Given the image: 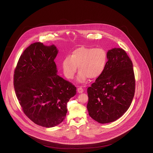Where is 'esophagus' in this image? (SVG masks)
<instances>
[{
    "label": "esophagus",
    "mask_w": 153,
    "mask_h": 153,
    "mask_svg": "<svg viewBox=\"0 0 153 153\" xmlns=\"http://www.w3.org/2000/svg\"><path fill=\"white\" fill-rule=\"evenodd\" d=\"M77 92H78V93H83V89L82 88H81V87L78 88H77Z\"/></svg>",
    "instance_id": "obj_1"
}]
</instances>
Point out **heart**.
<instances>
[{
    "label": "heart",
    "mask_w": 153,
    "mask_h": 153,
    "mask_svg": "<svg viewBox=\"0 0 153 153\" xmlns=\"http://www.w3.org/2000/svg\"><path fill=\"white\" fill-rule=\"evenodd\" d=\"M107 60V53L103 48L82 47L74 50L70 57L64 59L62 68L65 77L73 79L78 67L80 73L77 80L85 83L88 77L90 79L99 77L105 69Z\"/></svg>",
    "instance_id": "1"
}]
</instances>
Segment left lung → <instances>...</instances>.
I'll list each match as a JSON object with an SVG mask.
<instances>
[{"label": "left lung", "instance_id": "1", "mask_svg": "<svg viewBox=\"0 0 153 153\" xmlns=\"http://www.w3.org/2000/svg\"><path fill=\"white\" fill-rule=\"evenodd\" d=\"M107 57L104 71L87 90L89 115L100 123L122 117L131 104L135 89L132 62L126 53L115 48L108 51Z\"/></svg>", "mask_w": 153, "mask_h": 153}]
</instances>
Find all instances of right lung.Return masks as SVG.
<instances>
[{"instance_id":"obj_1","label":"right lung","mask_w":153,"mask_h":153,"mask_svg":"<svg viewBox=\"0 0 153 153\" xmlns=\"http://www.w3.org/2000/svg\"><path fill=\"white\" fill-rule=\"evenodd\" d=\"M57 53L54 45L32 44L21 54L14 71V89L24 113L46 128L64 121L67 103L76 94L75 86L57 74L54 60Z\"/></svg>"}]
</instances>
